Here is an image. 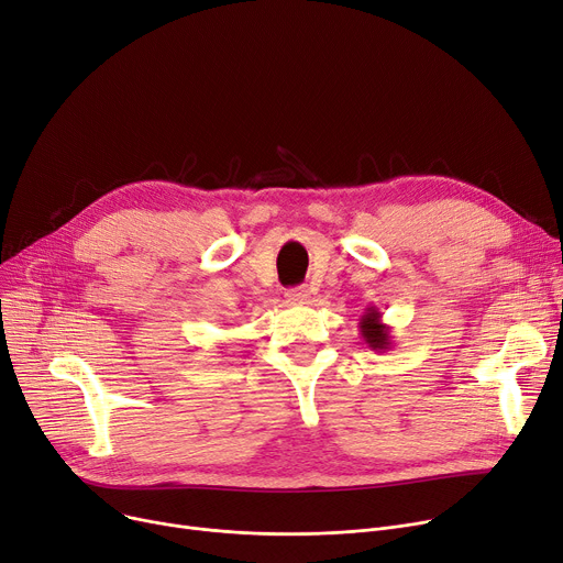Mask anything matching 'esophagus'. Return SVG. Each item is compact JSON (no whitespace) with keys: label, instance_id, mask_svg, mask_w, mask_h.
Returning a JSON list of instances; mask_svg holds the SVG:
<instances>
[{"label":"esophagus","instance_id":"1","mask_svg":"<svg viewBox=\"0 0 563 563\" xmlns=\"http://www.w3.org/2000/svg\"><path fill=\"white\" fill-rule=\"evenodd\" d=\"M285 297L289 303H306L310 299V289L308 287H291L285 291Z\"/></svg>","mask_w":563,"mask_h":563}]
</instances>
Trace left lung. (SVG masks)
Masks as SVG:
<instances>
[{
	"instance_id": "obj_1",
	"label": "left lung",
	"mask_w": 563,
	"mask_h": 563,
	"mask_svg": "<svg viewBox=\"0 0 563 563\" xmlns=\"http://www.w3.org/2000/svg\"><path fill=\"white\" fill-rule=\"evenodd\" d=\"M358 329H361V335H363L365 344L372 351H388V349H393L390 327H388V323L380 321V312H378L376 306H367L365 308V312L361 314V321H358Z\"/></svg>"
}]
</instances>
